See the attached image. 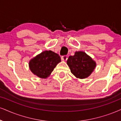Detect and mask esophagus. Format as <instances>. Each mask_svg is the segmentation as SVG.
<instances>
[{
	"instance_id": "esophagus-1",
	"label": "esophagus",
	"mask_w": 121,
	"mask_h": 121,
	"mask_svg": "<svg viewBox=\"0 0 121 121\" xmlns=\"http://www.w3.org/2000/svg\"><path fill=\"white\" fill-rule=\"evenodd\" d=\"M61 59H62V60L63 61H66L68 59V56H62V57H61Z\"/></svg>"
}]
</instances>
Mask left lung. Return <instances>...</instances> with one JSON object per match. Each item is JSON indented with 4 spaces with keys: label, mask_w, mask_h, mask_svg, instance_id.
Listing matches in <instances>:
<instances>
[{
    "label": "left lung",
    "mask_w": 121,
    "mask_h": 121,
    "mask_svg": "<svg viewBox=\"0 0 121 121\" xmlns=\"http://www.w3.org/2000/svg\"><path fill=\"white\" fill-rule=\"evenodd\" d=\"M71 72L77 78H87L92 73L96 67L95 60L85 52H76L74 55L69 56L67 61Z\"/></svg>",
    "instance_id": "1"
}]
</instances>
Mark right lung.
Segmentation results:
<instances>
[{"label":"right lung","instance_id":"1","mask_svg":"<svg viewBox=\"0 0 121 121\" xmlns=\"http://www.w3.org/2000/svg\"><path fill=\"white\" fill-rule=\"evenodd\" d=\"M60 62V57L58 54L45 50L32 58L29 65L32 73L41 78H47Z\"/></svg>","mask_w":121,"mask_h":121}]
</instances>
